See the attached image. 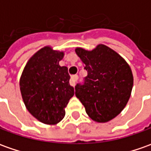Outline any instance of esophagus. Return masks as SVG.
Masks as SVG:
<instances>
[{
    "label": "esophagus",
    "instance_id": "34e87169",
    "mask_svg": "<svg viewBox=\"0 0 151 151\" xmlns=\"http://www.w3.org/2000/svg\"><path fill=\"white\" fill-rule=\"evenodd\" d=\"M78 75L72 76L71 79H70V84H71V86L74 87L76 85V82L78 81Z\"/></svg>",
    "mask_w": 151,
    "mask_h": 151
}]
</instances>
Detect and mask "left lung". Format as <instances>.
<instances>
[{
	"mask_svg": "<svg viewBox=\"0 0 151 151\" xmlns=\"http://www.w3.org/2000/svg\"><path fill=\"white\" fill-rule=\"evenodd\" d=\"M76 54L88 71L83 84L75 86V95L89 117L107 122L119 115L129 101L133 75L126 60L114 50L98 45L88 51L77 48Z\"/></svg>",
	"mask_w": 151,
	"mask_h": 151,
	"instance_id": "left-lung-1",
	"label": "left lung"
}]
</instances>
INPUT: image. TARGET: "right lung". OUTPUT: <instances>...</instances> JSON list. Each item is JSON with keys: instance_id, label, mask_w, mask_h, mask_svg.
<instances>
[{"instance_id": "1", "label": "right lung", "mask_w": 151, "mask_h": 151, "mask_svg": "<svg viewBox=\"0 0 151 151\" xmlns=\"http://www.w3.org/2000/svg\"><path fill=\"white\" fill-rule=\"evenodd\" d=\"M64 53L50 46L29 59L19 79V88L29 112L40 122L54 125L65 116V107L74 95L68 68L58 63Z\"/></svg>"}]
</instances>
